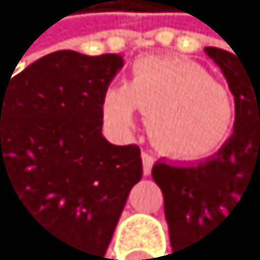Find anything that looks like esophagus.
<instances>
[{"instance_id":"34e87169","label":"esophagus","mask_w":260,"mask_h":260,"mask_svg":"<svg viewBox=\"0 0 260 260\" xmlns=\"http://www.w3.org/2000/svg\"><path fill=\"white\" fill-rule=\"evenodd\" d=\"M141 158H143V174L150 176L152 167H154V156H152V154H147V152H143V154H141Z\"/></svg>"}]
</instances>
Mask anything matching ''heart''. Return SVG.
Masks as SVG:
<instances>
[{
    "label": "heart",
    "instance_id": "1",
    "mask_svg": "<svg viewBox=\"0 0 260 260\" xmlns=\"http://www.w3.org/2000/svg\"><path fill=\"white\" fill-rule=\"evenodd\" d=\"M145 117L152 143L176 160H204L217 154L235 132L237 106L226 84L189 58L143 56L132 64L125 86H110L102 115L125 135L135 113Z\"/></svg>",
    "mask_w": 260,
    "mask_h": 260
}]
</instances>
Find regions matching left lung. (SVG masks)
I'll return each instance as SVG.
<instances>
[{"label": "left lung", "mask_w": 260, "mask_h": 260, "mask_svg": "<svg viewBox=\"0 0 260 260\" xmlns=\"http://www.w3.org/2000/svg\"><path fill=\"white\" fill-rule=\"evenodd\" d=\"M235 95L237 121L231 141L198 165L156 162L152 178L165 198L172 256L196 258L198 241L217 233L239 209H260V62L206 47Z\"/></svg>", "instance_id": "obj_1"}]
</instances>
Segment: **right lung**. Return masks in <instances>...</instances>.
I'll return each mask as SVG.
<instances>
[{"label":"right lung","mask_w":260,"mask_h":260,"mask_svg":"<svg viewBox=\"0 0 260 260\" xmlns=\"http://www.w3.org/2000/svg\"><path fill=\"white\" fill-rule=\"evenodd\" d=\"M121 64L62 49L0 76V204L41 260L104 258L143 176L137 145L102 137V100Z\"/></svg>","instance_id":"obj_1"}]
</instances>
